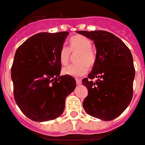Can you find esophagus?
<instances>
[{"label": "esophagus", "instance_id": "34e87169", "mask_svg": "<svg viewBox=\"0 0 145 145\" xmlns=\"http://www.w3.org/2000/svg\"><path fill=\"white\" fill-rule=\"evenodd\" d=\"M76 84H81V80L76 78Z\"/></svg>", "mask_w": 145, "mask_h": 145}]
</instances>
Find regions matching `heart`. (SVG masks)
<instances>
[{"instance_id": "heart-1", "label": "heart", "mask_w": 145, "mask_h": 145, "mask_svg": "<svg viewBox=\"0 0 145 145\" xmlns=\"http://www.w3.org/2000/svg\"><path fill=\"white\" fill-rule=\"evenodd\" d=\"M92 42L87 37L77 35L69 40V49L66 46L61 48L59 52V60L62 65H66L70 61L71 52H79L76 61L77 64L65 67L62 73L73 77L82 76L87 73L88 67H92L96 61V56L91 49Z\"/></svg>"}]
</instances>
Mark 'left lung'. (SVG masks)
Returning a JSON list of instances; mask_svg holds the SVG:
<instances>
[{
  "label": "left lung",
  "mask_w": 145,
  "mask_h": 145,
  "mask_svg": "<svg viewBox=\"0 0 145 145\" xmlns=\"http://www.w3.org/2000/svg\"><path fill=\"white\" fill-rule=\"evenodd\" d=\"M76 33L92 40L97 48L93 69L82 80L88 88L83 101L84 110L100 120H113L127 108L133 98L135 69L132 53L119 37L107 31Z\"/></svg>",
  "instance_id": "8db88e82"
}]
</instances>
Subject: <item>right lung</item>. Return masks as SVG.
<instances>
[{
	"instance_id": "add662e5",
	"label": "right lung",
	"mask_w": 145,
	"mask_h": 145,
	"mask_svg": "<svg viewBox=\"0 0 145 145\" xmlns=\"http://www.w3.org/2000/svg\"><path fill=\"white\" fill-rule=\"evenodd\" d=\"M69 32L39 33L16 49L11 69L16 105L28 118L44 122L59 117L76 88L71 76H60L59 52Z\"/></svg>"
}]
</instances>
